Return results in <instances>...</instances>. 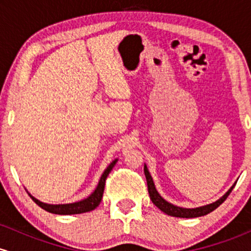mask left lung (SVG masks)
<instances>
[{
  "label": "left lung",
  "mask_w": 251,
  "mask_h": 251,
  "mask_svg": "<svg viewBox=\"0 0 251 251\" xmlns=\"http://www.w3.org/2000/svg\"><path fill=\"white\" fill-rule=\"evenodd\" d=\"M144 174H145L146 181H148L149 195H150V198H151L152 203H153L158 209H160L163 212H165L166 215L174 216V217H180V218H195V217H201V216L210 214V212L214 211L215 209H217L218 206H220L221 204L226 200V197L230 195V192L232 191V189H234L236 185V184H234L231 188L227 190L226 194L222 196L220 200L214 201V203L206 204V205H203V206H198V208L188 209V208H180V206L174 205V204L169 203L168 201L164 200L162 196L158 194L157 189H155L154 186L153 179H152L151 175H150L146 164L144 165Z\"/></svg>",
  "instance_id": "obj_1"
}]
</instances>
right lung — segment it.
Here are the masks:
<instances>
[{
	"mask_svg": "<svg viewBox=\"0 0 251 251\" xmlns=\"http://www.w3.org/2000/svg\"><path fill=\"white\" fill-rule=\"evenodd\" d=\"M117 162H118V158H116V159H114L113 162L106 168L105 171H103V174L101 175V177H100L99 183H98L96 190H94V191L92 192L87 198H85V200L74 201V203H68V204H48V203H43V201H39L37 198L34 197V196H31L29 192L28 191L27 192L31 200L35 201L40 208H42L43 210H46V211L48 212H51V214L76 215V214H83V212L92 211V210L96 209L100 204V201H101L103 189H105L106 178H107L108 174L111 172V170L114 168V165H116Z\"/></svg>",
	"mask_w": 251,
	"mask_h": 251,
	"instance_id": "1",
	"label": "right lung"
}]
</instances>
